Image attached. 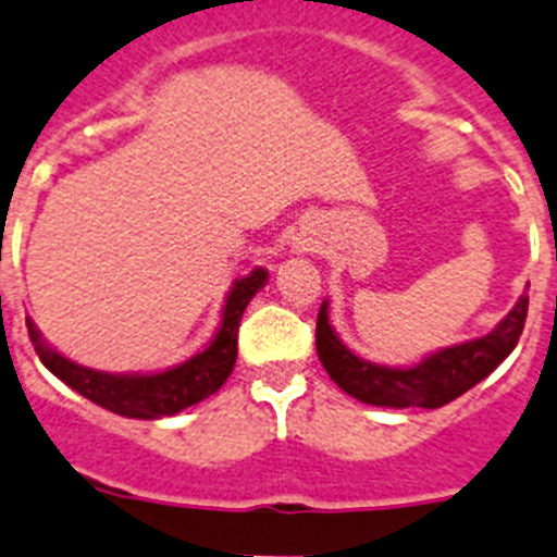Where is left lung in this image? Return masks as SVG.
I'll use <instances>...</instances> for the list:
<instances>
[{
  "label": "left lung",
  "mask_w": 557,
  "mask_h": 557,
  "mask_svg": "<svg viewBox=\"0 0 557 557\" xmlns=\"http://www.w3.org/2000/svg\"><path fill=\"white\" fill-rule=\"evenodd\" d=\"M329 301L318 312L315 348L323 370L345 394L381 408H441L490 375L515 350L528 318V296L490 334L430 354L413 367H383L350 354L329 323Z\"/></svg>",
  "instance_id": "1"
}]
</instances>
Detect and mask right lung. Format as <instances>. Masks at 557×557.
Wrapping results in <instances>:
<instances>
[{
    "label": "right lung",
    "instance_id": "add662e5",
    "mask_svg": "<svg viewBox=\"0 0 557 557\" xmlns=\"http://www.w3.org/2000/svg\"><path fill=\"white\" fill-rule=\"evenodd\" d=\"M263 283H267V269H256L247 277L236 280L225 299L223 321L212 343L182 364L165 372H152V375H111V372L81 367L57 354L40 337L29 318H26V329L42 364L86 399L127 419H163L212 397L228 381L236 364V334H239L242 312L263 288Z\"/></svg>",
    "mask_w": 557,
    "mask_h": 557
}]
</instances>
